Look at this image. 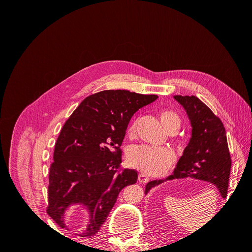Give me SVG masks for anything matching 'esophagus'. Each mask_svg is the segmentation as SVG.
Returning <instances> with one entry per match:
<instances>
[{"mask_svg":"<svg viewBox=\"0 0 252 252\" xmlns=\"http://www.w3.org/2000/svg\"><path fill=\"white\" fill-rule=\"evenodd\" d=\"M139 182L141 183V184H147V183L149 182V178L147 177V175H145L143 173L139 174Z\"/></svg>","mask_w":252,"mask_h":252,"instance_id":"34e87169","label":"esophagus"}]
</instances>
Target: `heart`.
Listing matches in <instances>:
<instances>
[{"label":"heart","instance_id":"1","mask_svg":"<svg viewBox=\"0 0 252 252\" xmlns=\"http://www.w3.org/2000/svg\"><path fill=\"white\" fill-rule=\"evenodd\" d=\"M159 121L167 132L177 131L181 125L180 117L169 110L159 112ZM135 127L136 122H132L128 127V133L132 135L135 132ZM127 159L129 165L143 173L158 175L170 168L174 162V154L168 148H152L138 145L128 150Z\"/></svg>","mask_w":252,"mask_h":252}]
</instances>
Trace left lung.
Returning <instances> with one entry per match:
<instances>
[{
    "instance_id": "1",
    "label": "left lung",
    "mask_w": 252,
    "mask_h": 252,
    "mask_svg": "<svg viewBox=\"0 0 252 252\" xmlns=\"http://www.w3.org/2000/svg\"><path fill=\"white\" fill-rule=\"evenodd\" d=\"M173 98L186 111L191 125V136L179 158L173 174L165 181L187 178L203 181L217 187L225 199L231 158L222 121L199 97L174 95ZM162 183L164 180L149 182L145 188V195Z\"/></svg>"
}]
</instances>
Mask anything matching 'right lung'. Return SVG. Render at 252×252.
Listing matches in <instances>:
<instances>
[{
  "label": "right lung",
  "instance_id": "add662e5",
  "mask_svg": "<svg viewBox=\"0 0 252 252\" xmlns=\"http://www.w3.org/2000/svg\"><path fill=\"white\" fill-rule=\"evenodd\" d=\"M158 95L128 90H104L81 102L60 132L49 171L47 213L67 230L68 208L80 205L88 213L80 236L94 235L107 219L121 190L138 180V172L118 168L120 146L129 121Z\"/></svg>",
  "mask_w": 252,
  "mask_h": 252
}]
</instances>
